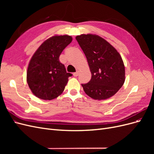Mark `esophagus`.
Wrapping results in <instances>:
<instances>
[{"mask_svg": "<svg viewBox=\"0 0 154 154\" xmlns=\"http://www.w3.org/2000/svg\"><path fill=\"white\" fill-rule=\"evenodd\" d=\"M79 75V71H76V72H74V74H73V76H74V77H76V76H78Z\"/></svg>", "mask_w": 154, "mask_h": 154, "instance_id": "34e87169", "label": "esophagus"}]
</instances>
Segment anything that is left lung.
Wrapping results in <instances>:
<instances>
[{
  "label": "left lung",
  "instance_id": "1",
  "mask_svg": "<svg viewBox=\"0 0 154 154\" xmlns=\"http://www.w3.org/2000/svg\"><path fill=\"white\" fill-rule=\"evenodd\" d=\"M91 72V79L82 84L86 94L96 100L114 96L125 80V66L122 57L112 45L101 37L92 34L77 36Z\"/></svg>",
  "mask_w": 154,
  "mask_h": 154
}]
</instances>
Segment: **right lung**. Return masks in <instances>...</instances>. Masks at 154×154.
I'll list each match as a JSON object with an SVG mask.
<instances>
[{
    "mask_svg": "<svg viewBox=\"0 0 154 154\" xmlns=\"http://www.w3.org/2000/svg\"><path fill=\"white\" fill-rule=\"evenodd\" d=\"M72 40L69 35L53 36L44 42L32 57L27 68V82L38 98L53 100L64 91L72 74L67 72L59 57Z\"/></svg>",
    "mask_w": 154,
    "mask_h": 154,
    "instance_id": "1",
    "label": "right lung"
}]
</instances>
